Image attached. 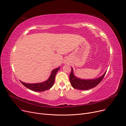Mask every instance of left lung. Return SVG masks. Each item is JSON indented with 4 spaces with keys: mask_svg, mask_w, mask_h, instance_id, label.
<instances>
[{
    "mask_svg": "<svg viewBox=\"0 0 126 126\" xmlns=\"http://www.w3.org/2000/svg\"><path fill=\"white\" fill-rule=\"evenodd\" d=\"M105 72L101 77L94 79H78L74 75L73 69H71V72L70 75V81L71 85L74 89L81 90H87L92 89L96 86L101 81L106 74Z\"/></svg>",
    "mask_w": 126,
    "mask_h": 126,
    "instance_id": "8db88e82",
    "label": "left lung"
}]
</instances>
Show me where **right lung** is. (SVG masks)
I'll return each mask as SVG.
<instances>
[{"label":"right lung","instance_id":"1","mask_svg":"<svg viewBox=\"0 0 126 126\" xmlns=\"http://www.w3.org/2000/svg\"><path fill=\"white\" fill-rule=\"evenodd\" d=\"M60 68L55 69L53 70L51 74L47 80L41 82L37 83H26L20 81L22 84L25 86L26 88L30 89L31 90L35 91V92H43L47 90L50 89L54 85V82L55 80V77L57 72L59 70Z\"/></svg>","mask_w":126,"mask_h":126}]
</instances>
